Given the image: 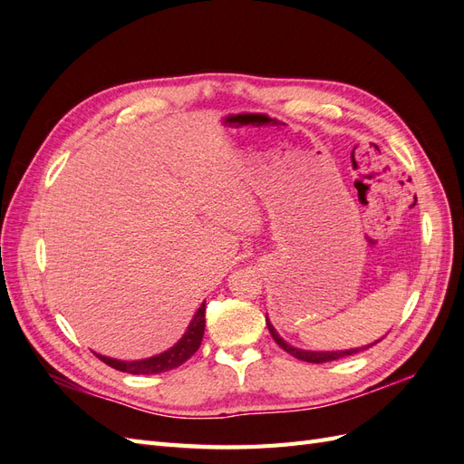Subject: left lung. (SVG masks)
<instances>
[{"label": "left lung", "mask_w": 464, "mask_h": 464, "mask_svg": "<svg viewBox=\"0 0 464 464\" xmlns=\"http://www.w3.org/2000/svg\"><path fill=\"white\" fill-rule=\"evenodd\" d=\"M266 327H269V333H271V336L275 339V343L283 348V350H286V353L290 354V356H294V358H298V360H302V362H310V363H323V362H333V360H339V358H344V356H353V354H356V353H362V350H368L370 346H373V344H377L379 341H375V343H372V344H368V346H360V348H350V350H333V353H314V350H302V348H296V346H292V344H288L283 336H280L278 333H276V329L273 327V323L269 321V317H266Z\"/></svg>", "instance_id": "left-lung-1"}]
</instances>
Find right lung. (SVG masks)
Wrapping results in <instances>:
<instances>
[{
    "label": "right lung",
    "instance_id": "add662e5",
    "mask_svg": "<svg viewBox=\"0 0 464 464\" xmlns=\"http://www.w3.org/2000/svg\"><path fill=\"white\" fill-rule=\"evenodd\" d=\"M203 333H205V304H201L199 310L195 312L184 336H181L172 348L164 350V353L157 356H150L145 360H131V362L108 358L102 354H96V356L98 360L108 363L110 368L125 372V373H133V375L162 373L181 366V363L188 362L195 353H198V348L201 346V341H203Z\"/></svg>",
    "mask_w": 464,
    "mask_h": 464
}]
</instances>
